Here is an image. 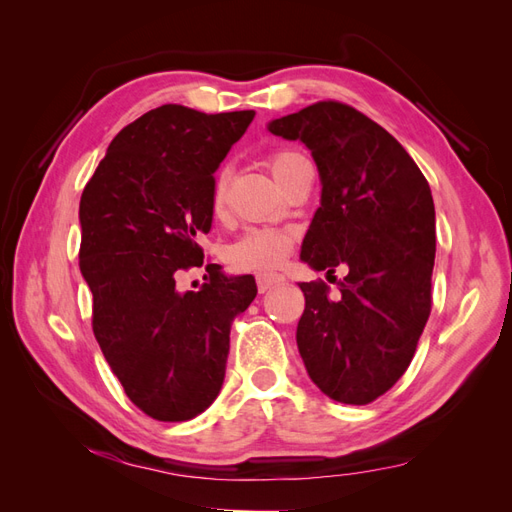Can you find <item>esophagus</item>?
<instances>
[{
	"label": "esophagus",
	"mask_w": 512,
	"mask_h": 512,
	"mask_svg": "<svg viewBox=\"0 0 512 512\" xmlns=\"http://www.w3.org/2000/svg\"><path fill=\"white\" fill-rule=\"evenodd\" d=\"M256 284L260 292H267L273 286H280L284 284V275H277V273H258L256 275Z\"/></svg>",
	"instance_id": "1"
}]
</instances>
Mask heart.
<instances>
[{
    "label": "heart",
    "mask_w": 512,
    "mask_h": 512,
    "mask_svg": "<svg viewBox=\"0 0 512 512\" xmlns=\"http://www.w3.org/2000/svg\"><path fill=\"white\" fill-rule=\"evenodd\" d=\"M305 158L297 149H277L269 156V168L275 179L284 183L292 166ZM226 209V173H218L211 190V211L222 215ZM294 245V235L282 228H250L226 247V260L237 271H267L282 265Z\"/></svg>",
    "instance_id": "1"
}]
</instances>
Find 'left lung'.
Here are the masks:
<instances>
[{
    "instance_id": "obj_1",
    "label": "left lung",
    "mask_w": 512,
    "mask_h": 512,
    "mask_svg": "<svg viewBox=\"0 0 512 512\" xmlns=\"http://www.w3.org/2000/svg\"><path fill=\"white\" fill-rule=\"evenodd\" d=\"M303 141L322 181L301 260L333 277L299 284L305 312L297 346L309 378L339 404L365 406L404 376L429 312L436 209L421 168L356 108L322 100L269 123Z\"/></svg>"
}]
</instances>
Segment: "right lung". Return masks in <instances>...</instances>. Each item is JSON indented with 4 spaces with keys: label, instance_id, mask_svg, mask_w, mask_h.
I'll return each instance as SVG.
<instances>
[{
    "label": "right lung",
    "instance_id": "right-lung-1",
    "mask_svg": "<svg viewBox=\"0 0 512 512\" xmlns=\"http://www.w3.org/2000/svg\"><path fill=\"white\" fill-rule=\"evenodd\" d=\"M254 111L153 108L123 128L85 185L79 267L94 294L91 327L132 404L164 423L190 421L218 397L230 324L256 297L252 275L203 260L213 173ZM208 269L194 293L176 275Z\"/></svg>",
    "mask_w": 512,
    "mask_h": 512
}]
</instances>
